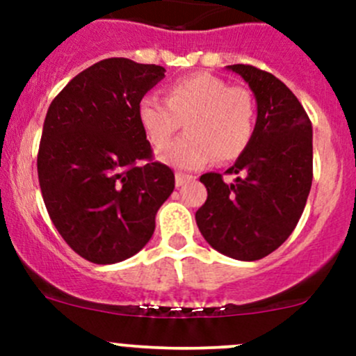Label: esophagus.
Wrapping results in <instances>:
<instances>
[{
  "label": "esophagus",
  "mask_w": 356,
  "mask_h": 356,
  "mask_svg": "<svg viewBox=\"0 0 356 356\" xmlns=\"http://www.w3.org/2000/svg\"><path fill=\"white\" fill-rule=\"evenodd\" d=\"M193 175H186V174H175V186H177V188H181V186H184L186 182H189V181H193Z\"/></svg>",
  "instance_id": "esophagus-1"
}]
</instances>
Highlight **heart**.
Returning <instances> with one entry per match:
<instances>
[{
	"label": "heart",
	"mask_w": 356,
	"mask_h": 356,
	"mask_svg": "<svg viewBox=\"0 0 356 356\" xmlns=\"http://www.w3.org/2000/svg\"><path fill=\"white\" fill-rule=\"evenodd\" d=\"M165 102L145 96L138 120L155 148L186 125V136L158 152L161 163L177 170H198L213 161H232L245 153L254 134L257 105L245 88L229 86L211 74H193L165 88Z\"/></svg>",
	"instance_id": "1"
}]
</instances>
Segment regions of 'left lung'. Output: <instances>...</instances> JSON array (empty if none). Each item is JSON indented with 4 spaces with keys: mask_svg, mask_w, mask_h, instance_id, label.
<instances>
[{
    "mask_svg": "<svg viewBox=\"0 0 356 356\" xmlns=\"http://www.w3.org/2000/svg\"><path fill=\"white\" fill-rule=\"evenodd\" d=\"M254 95L257 124L250 146L224 182L220 174L200 177L208 198L196 211L207 243L234 260L254 261L277 250L296 227L314 177L312 122L291 89L268 72L229 65Z\"/></svg>",
    "mask_w": 356,
    "mask_h": 356,
    "instance_id": "obj_1",
    "label": "left lung"
}]
</instances>
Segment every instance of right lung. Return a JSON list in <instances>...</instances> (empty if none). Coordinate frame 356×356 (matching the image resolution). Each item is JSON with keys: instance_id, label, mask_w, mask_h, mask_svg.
Wrapping results in <instances>:
<instances>
[{"instance_id": "1", "label": "right lung", "mask_w": 356, "mask_h": 356, "mask_svg": "<svg viewBox=\"0 0 356 356\" xmlns=\"http://www.w3.org/2000/svg\"><path fill=\"white\" fill-rule=\"evenodd\" d=\"M160 65L106 58L75 75L42 125L38 175L46 210L65 243L98 265L131 258L155 231L174 172L152 161L138 120Z\"/></svg>"}]
</instances>
